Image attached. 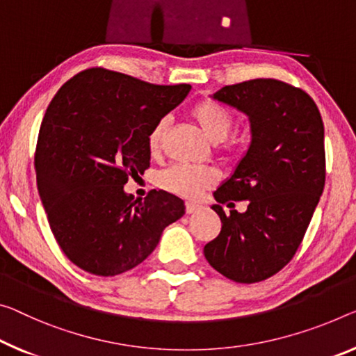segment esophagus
<instances>
[{
  "label": "esophagus",
  "mask_w": 356,
  "mask_h": 356,
  "mask_svg": "<svg viewBox=\"0 0 356 356\" xmlns=\"http://www.w3.org/2000/svg\"><path fill=\"white\" fill-rule=\"evenodd\" d=\"M199 210H200V205L193 204V202H186V213H188V215H191V213L199 211Z\"/></svg>",
  "instance_id": "esophagus-1"
}]
</instances>
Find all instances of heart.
<instances>
[{
	"instance_id": "obj_1",
	"label": "heart",
	"mask_w": 356,
	"mask_h": 356,
	"mask_svg": "<svg viewBox=\"0 0 356 356\" xmlns=\"http://www.w3.org/2000/svg\"><path fill=\"white\" fill-rule=\"evenodd\" d=\"M191 114L199 124L202 132L205 134L211 143H221L231 134L234 125L232 114L226 108L221 106L220 103L204 100L199 102L191 109ZM168 129V119L162 118L154 124L147 135V147L154 154L161 149L162 141L165 138ZM218 181V172L210 167H191V165H173L167 168L165 172L161 173L159 184L165 191L170 193L188 197V199H195L204 191Z\"/></svg>"
}]
</instances>
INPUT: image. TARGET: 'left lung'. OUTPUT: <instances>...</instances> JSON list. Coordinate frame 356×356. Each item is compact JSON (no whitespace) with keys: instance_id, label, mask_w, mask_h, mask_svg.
I'll return each instance as SVG.
<instances>
[{"instance_id":"1","label":"left lung","mask_w":356,"mask_h":356,"mask_svg":"<svg viewBox=\"0 0 356 356\" xmlns=\"http://www.w3.org/2000/svg\"><path fill=\"white\" fill-rule=\"evenodd\" d=\"M243 113L250 145L211 209L221 232L205 245L213 269L238 283L282 270L296 253L325 188V127L304 90L277 79H251L210 95ZM248 200V211L227 217L221 203Z\"/></svg>"}]
</instances>
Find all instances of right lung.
I'll list each match as a JSON object with an SVG mask.
<instances>
[{"label": "right lung", "mask_w": 356, "mask_h": 356, "mask_svg": "<svg viewBox=\"0 0 356 356\" xmlns=\"http://www.w3.org/2000/svg\"><path fill=\"white\" fill-rule=\"evenodd\" d=\"M189 92V84L90 68L52 98L38 136V191L57 243L83 270L113 277L134 269L184 215L179 197L151 191L138 202L124 184L149 167L147 135Z\"/></svg>", "instance_id": "1"}]
</instances>
